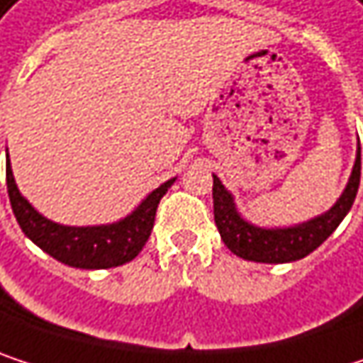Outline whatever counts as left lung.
<instances>
[{
  "instance_id": "left-lung-1",
  "label": "left lung",
  "mask_w": 363,
  "mask_h": 363,
  "mask_svg": "<svg viewBox=\"0 0 363 363\" xmlns=\"http://www.w3.org/2000/svg\"><path fill=\"white\" fill-rule=\"evenodd\" d=\"M359 177H362V153L357 147L355 164L347 186L328 212L292 227H256L240 214L233 195L225 189L218 177L212 174L214 223L218 227L225 246L244 260L269 262V264L301 260L315 248H320L340 225V220L347 216L359 189Z\"/></svg>"
}]
</instances>
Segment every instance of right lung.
Listing matches in <instances>:
<instances>
[{
  "instance_id": "obj_1",
  "label": "right lung",
  "mask_w": 363,
  "mask_h": 363,
  "mask_svg": "<svg viewBox=\"0 0 363 363\" xmlns=\"http://www.w3.org/2000/svg\"><path fill=\"white\" fill-rule=\"evenodd\" d=\"M174 181L177 179H170L160 184L125 218L117 223L96 227H69L39 214L21 195L12 174L10 157L6 166V182L12 212L23 233L43 252L75 269H111L136 258L151 235L160 199L166 195Z\"/></svg>"
}]
</instances>
